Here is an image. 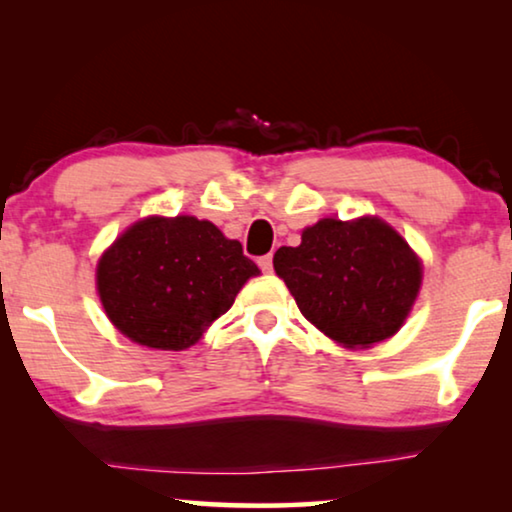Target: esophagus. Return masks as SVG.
Listing matches in <instances>:
<instances>
[{
    "mask_svg": "<svg viewBox=\"0 0 512 512\" xmlns=\"http://www.w3.org/2000/svg\"><path fill=\"white\" fill-rule=\"evenodd\" d=\"M258 265H261L263 272H272V256L270 254L261 256V258H258Z\"/></svg>",
    "mask_w": 512,
    "mask_h": 512,
    "instance_id": "obj_1",
    "label": "esophagus"
}]
</instances>
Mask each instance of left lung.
Here are the masks:
<instances>
[{
  "mask_svg": "<svg viewBox=\"0 0 512 512\" xmlns=\"http://www.w3.org/2000/svg\"><path fill=\"white\" fill-rule=\"evenodd\" d=\"M275 272L298 310L345 347H370L403 326L422 263L408 242L380 219H321L298 247L277 249Z\"/></svg>",
  "mask_w": 512,
  "mask_h": 512,
  "instance_id": "left-lung-1",
  "label": "left lung"
}]
</instances>
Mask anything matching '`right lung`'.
<instances>
[{"mask_svg": "<svg viewBox=\"0 0 512 512\" xmlns=\"http://www.w3.org/2000/svg\"><path fill=\"white\" fill-rule=\"evenodd\" d=\"M258 275L242 244L195 216H151L125 230L97 265L107 317L130 340L153 349L191 347L230 310Z\"/></svg>", "mask_w": 512, "mask_h": 512, "instance_id": "obj_1", "label": "right lung"}]
</instances>
